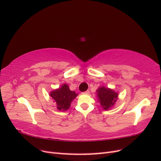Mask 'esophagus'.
Masks as SVG:
<instances>
[{"mask_svg": "<svg viewBox=\"0 0 161 161\" xmlns=\"http://www.w3.org/2000/svg\"><path fill=\"white\" fill-rule=\"evenodd\" d=\"M83 93H85V94H89V90H87V91H85Z\"/></svg>", "mask_w": 161, "mask_h": 161, "instance_id": "34e87169", "label": "esophagus"}]
</instances>
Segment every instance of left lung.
Masks as SVG:
<instances>
[{
  "instance_id": "obj_1",
  "label": "left lung",
  "mask_w": 161,
  "mask_h": 161,
  "mask_svg": "<svg viewBox=\"0 0 161 161\" xmlns=\"http://www.w3.org/2000/svg\"><path fill=\"white\" fill-rule=\"evenodd\" d=\"M97 92L99 103L105 110H108L111 108L118 99V94L117 92L104 86L99 87Z\"/></svg>"
}]
</instances>
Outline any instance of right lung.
Returning a JSON list of instances; mask_svg holds the SVG:
<instances>
[{
	"label": "right lung",
	"instance_id": "right-lung-1",
	"mask_svg": "<svg viewBox=\"0 0 161 161\" xmlns=\"http://www.w3.org/2000/svg\"><path fill=\"white\" fill-rule=\"evenodd\" d=\"M50 96L54 100L58 109L66 111L69 108L70 103L77 94L75 91H71L67 85H63L60 88L50 92Z\"/></svg>",
	"mask_w": 161,
	"mask_h": 161
}]
</instances>
